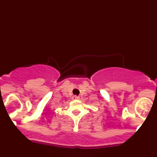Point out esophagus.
<instances>
[{"mask_svg":"<svg viewBox=\"0 0 157 157\" xmlns=\"http://www.w3.org/2000/svg\"><path fill=\"white\" fill-rule=\"evenodd\" d=\"M79 99V97L78 96H76V95H73L72 97V99L73 100H76V99Z\"/></svg>","mask_w":157,"mask_h":157,"instance_id":"esophagus-1","label":"esophagus"}]
</instances>
